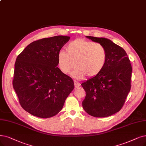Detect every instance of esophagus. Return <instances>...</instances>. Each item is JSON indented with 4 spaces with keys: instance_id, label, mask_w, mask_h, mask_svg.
Segmentation results:
<instances>
[{
    "instance_id": "obj_1",
    "label": "esophagus",
    "mask_w": 146,
    "mask_h": 146,
    "mask_svg": "<svg viewBox=\"0 0 146 146\" xmlns=\"http://www.w3.org/2000/svg\"><path fill=\"white\" fill-rule=\"evenodd\" d=\"M74 85H75V87L77 88V87H79L80 86V83L79 82H78V81H75Z\"/></svg>"
}]
</instances>
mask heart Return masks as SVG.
Segmentation results:
<instances>
[{
	"mask_svg": "<svg viewBox=\"0 0 146 146\" xmlns=\"http://www.w3.org/2000/svg\"><path fill=\"white\" fill-rule=\"evenodd\" d=\"M66 50L67 52L60 50L58 53V66L65 74H69L74 66H76L73 75L77 79H83L86 75L94 77L106 65L107 52L101 44L79 38L70 42Z\"/></svg>",
	"mask_w": 146,
	"mask_h": 146,
	"instance_id": "1",
	"label": "heart"
}]
</instances>
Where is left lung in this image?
Segmentation results:
<instances>
[{"label":"left lung","instance_id":"obj_1","mask_svg":"<svg viewBox=\"0 0 146 146\" xmlns=\"http://www.w3.org/2000/svg\"><path fill=\"white\" fill-rule=\"evenodd\" d=\"M86 37L105 46L107 61L100 74L81 84L86 93L83 107L93 117H108L119 111L125 102L131 87L132 66L125 50L111 40Z\"/></svg>","mask_w":146,"mask_h":146}]
</instances>
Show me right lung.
<instances>
[{
    "instance_id": "add662e5",
    "label": "right lung",
    "mask_w": 146,
    "mask_h": 146,
    "mask_svg": "<svg viewBox=\"0 0 146 146\" xmlns=\"http://www.w3.org/2000/svg\"><path fill=\"white\" fill-rule=\"evenodd\" d=\"M69 39L56 36L35 40L17 57L13 86L21 107L33 115H56L74 89L73 80L57 67V54Z\"/></svg>"
}]
</instances>
